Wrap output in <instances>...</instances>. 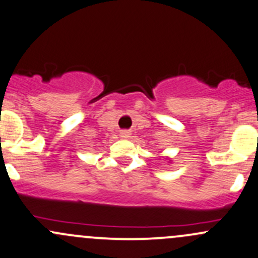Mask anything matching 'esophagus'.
Listing matches in <instances>:
<instances>
[{"instance_id":"34e87169","label":"esophagus","mask_w":258,"mask_h":258,"mask_svg":"<svg viewBox=\"0 0 258 258\" xmlns=\"http://www.w3.org/2000/svg\"><path fill=\"white\" fill-rule=\"evenodd\" d=\"M120 135H121V137H123V138H127V137H130V131H127V130H122V131L120 132Z\"/></svg>"}]
</instances>
